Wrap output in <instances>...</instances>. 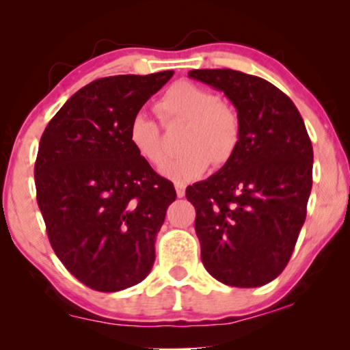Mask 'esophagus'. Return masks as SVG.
I'll list each match as a JSON object with an SVG mask.
<instances>
[{
    "mask_svg": "<svg viewBox=\"0 0 350 350\" xmlns=\"http://www.w3.org/2000/svg\"><path fill=\"white\" fill-rule=\"evenodd\" d=\"M185 189H186V186L183 183H175V191H176V196H178V198H183Z\"/></svg>",
    "mask_w": 350,
    "mask_h": 350,
    "instance_id": "esophagus-1",
    "label": "esophagus"
}]
</instances>
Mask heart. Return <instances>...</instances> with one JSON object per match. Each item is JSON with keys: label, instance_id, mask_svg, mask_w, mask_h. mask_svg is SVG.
I'll list each match as a JSON object with an SVG mask.
<instances>
[{"label": "heart", "instance_id": "b5f03b06", "mask_svg": "<svg viewBox=\"0 0 350 350\" xmlns=\"http://www.w3.org/2000/svg\"><path fill=\"white\" fill-rule=\"evenodd\" d=\"M162 121H188L180 140L183 151L164 164L161 172L175 181L198 178L210 164L223 165L231 159L239 140V119L234 109L217 94L202 85L178 81L172 84L156 102ZM131 146L150 165H161L165 159L161 129L145 113H137L127 127Z\"/></svg>", "mask_w": 350, "mask_h": 350}]
</instances>
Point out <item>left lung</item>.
Wrapping results in <instances>:
<instances>
[{
  "instance_id": "left-lung-1",
  "label": "left lung",
  "mask_w": 350,
  "mask_h": 350,
  "mask_svg": "<svg viewBox=\"0 0 350 350\" xmlns=\"http://www.w3.org/2000/svg\"><path fill=\"white\" fill-rule=\"evenodd\" d=\"M237 109L231 159L186 189L205 269L224 285L274 280L295 250L312 188V143L295 103L274 84L236 70H193Z\"/></svg>"
}]
</instances>
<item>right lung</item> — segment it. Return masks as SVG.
<instances>
[{
	"mask_svg": "<svg viewBox=\"0 0 350 350\" xmlns=\"http://www.w3.org/2000/svg\"><path fill=\"white\" fill-rule=\"evenodd\" d=\"M174 71L119 75L66 100L40 142L35 185L47 237L79 282L119 291L150 274L174 185L131 146L127 127Z\"/></svg>",
	"mask_w": 350,
	"mask_h": 350,
	"instance_id": "add662e5",
	"label": "right lung"
}]
</instances>
